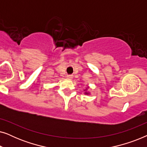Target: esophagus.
<instances>
[{"instance_id": "obj_1", "label": "esophagus", "mask_w": 147, "mask_h": 147, "mask_svg": "<svg viewBox=\"0 0 147 147\" xmlns=\"http://www.w3.org/2000/svg\"><path fill=\"white\" fill-rule=\"evenodd\" d=\"M67 78H69V79H71V78H73V76H72L71 75H67Z\"/></svg>"}]
</instances>
